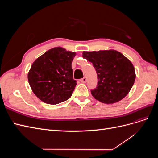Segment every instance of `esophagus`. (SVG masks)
Segmentation results:
<instances>
[{
	"mask_svg": "<svg viewBox=\"0 0 158 158\" xmlns=\"http://www.w3.org/2000/svg\"><path fill=\"white\" fill-rule=\"evenodd\" d=\"M80 82H82V83H85L87 82V78H85V77H84L83 78H82L80 80Z\"/></svg>",
	"mask_w": 158,
	"mask_h": 158,
	"instance_id": "1",
	"label": "esophagus"
}]
</instances>
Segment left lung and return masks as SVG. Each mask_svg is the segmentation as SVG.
I'll list each match as a JSON object with an SVG mask.
<instances>
[{"label": "left lung", "instance_id": "1", "mask_svg": "<svg viewBox=\"0 0 158 158\" xmlns=\"http://www.w3.org/2000/svg\"><path fill=\"white\" fill-rule=\"evenodd\" d=\"M82 56L92 63L98 74L96 88L91 90L93 97L104 103L121 101L130 92L136 74L131 62L115 50L84 51Z\"/></svg>", "mask_w": 158, "mask_h": 158}]
</instances>
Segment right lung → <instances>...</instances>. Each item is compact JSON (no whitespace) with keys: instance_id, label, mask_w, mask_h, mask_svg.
I'll return each instance as SVG.
<instances>
[{"instance_id":"obj_1","label":"right lung","mask_w":158,"mask_h":158,"mask_svg":"<svg viewBox=\"0 0 158 158\" xmlns=\"http://www.w3.org/2000/svg\"><path fill=\"white\" fill-rule=\"evenodd\" d=\"M75 55V52L58 47L46 51L33 62L28 73V82L42 102L56 105L71 97L76 85L72 69Z\"/></svg>"}]
</instances>
